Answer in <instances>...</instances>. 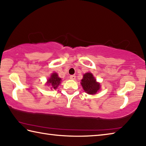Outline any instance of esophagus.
<instances>
[{"label":"esophagus","instance_id":"obj_1","mask_svg":"<svg viewBox=\"0 0 146 146\" xmlns=\"http://www.w3.org/2000/svg\"><path fill=\"white\" fill-rule=\"evenodd\" d=\"M70 79H72V80H75L76 79V76L75 75L70 76Z\"/></svg>","mask_w":146,"mask_h":146}]
</instances>
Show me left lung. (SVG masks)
<instances>
[{
	"label": "left lung",
	"mask_w": 146,
	"mask_h": 146,
	"mask_svg": "<svg viewBox=\"0 0 146 146\" xmlns=\"http://www.w3.org/2000/svg\"><path fill=\"white\" fill-rule=\"evenodd\" d=\"M81 83L84 90L90 94H96L100 88V84L96 82L93 74L90 72L84 74Z\"/></svg>",
	"instance_id": "1"
}]
</instances>
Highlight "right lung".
<instances>
[{
	"label": "right lung",
	"instance_id": "obj_1",
	"mask_svg": "<svg viewBox=\"0 0 146 146\" xmlns=\"http://www.w3.org/2000/svg\"><path fill=\"white\" fill-rule=\"evenodd\" d=\"M61 79L58 77V74L56 73H53L51 77H50L48 80V84L51 85L53 89H56L58 86L60 84Z\"/></svg>",
	"mask_w": 146,
	"mask_h": 146
}]
</instances>
